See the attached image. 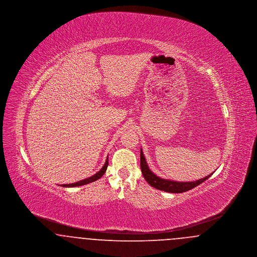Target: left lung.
Returning <instances> with one entry per match:
<instances>
[{"label": "left lung", "instance_id": "left-lung-1", "mask_svg": "<svg viewBox=\"0 0 257 257\" xmlns=\"http://www.w3.org/2000/svg\"><path fill=\"white\" fill-rule=\"evenodd\" d=\"M141 170H142V173H143L145 179L147 180V183L149 184L150 186H152L158 190H161V191L173 193V194H180V193L187 192V191L195 188L196 186H198L199 184L203 183L213 174V173H211L206 177L199 179L197 181H194V182H176V181H171V180H166V179L160 178L148 169L147 161L145 159V156H144V153L142 150H141Z\"/></svg>", "mask_w": 257, "mask_h": 257}]
</instances>
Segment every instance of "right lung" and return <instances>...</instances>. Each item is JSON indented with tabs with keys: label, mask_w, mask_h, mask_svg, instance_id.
I'll use <instances>...</instances> for the list:
<instances>
[{
	"label": "right lung",
	"mask_w": 257,
	"mask_h": 257,
	"mask_svg": "<svg viewBox=\"0 0 257 257\" xmlns=\"http://www.w3.org/2000/svg\"><path fill=\"white\" fill-rule=\"evenodd\" d=\"M108 165H109V162H108V158L106 160V163L104 165V167L98 171L97 173H95L94 175H92L91 177H88L86 179H84L82 181H79V182H76L73 184H66V185H61V187H77V186H83V185H86V184L91 183L93 181H96L99 178L102 177V175L105 173V171L108 168Z\"/></svg>",
	"instance_id": "add662e5"
}]
</instances>
